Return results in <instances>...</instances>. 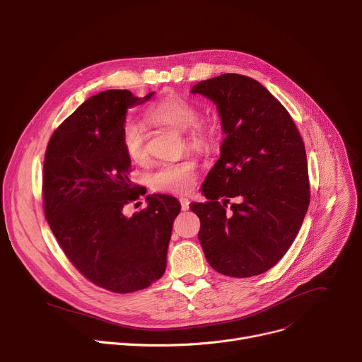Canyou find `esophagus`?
Here are the masks:
<instances>
[{
  "label": "esophagus",
  "instance_id": "34e87169",
  "mask_svg": "<svg viewBox=\"0 0 362 362\" xmlns=\"http://www.w3.org/2000/svg\"><path fill=\"white\" fill-rule=\"evenodd\" d=\"M179 201H180V206H182V211H187V209H189V204H190V201H189L187 198H180Z\"/></svg>",
  "mask_w": 362,
  "mask_h": 362
}]
</instances>
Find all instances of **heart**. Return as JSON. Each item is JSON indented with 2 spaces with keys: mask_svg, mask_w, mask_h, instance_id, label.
Here are the masks:
<instances>
[{
  "mask_svg": "<svg viewBox=\"0 0 362 362\" xmlns=\"http://www.w3.org/2000/svg\"><path fill=\"white\" fill-rule=\"evenodd\" d=\"M147 118L177 131H186V143L190 148H204L211 137L204 125L198 122L199 111L192 103L179 95L164 96L147 110ZM122 147L131 161L143 164L148 158L147 136L144 127L137 121H127L121 133ZM196 183V166L193 161L163 163L148 176L153 190L168 193H187Z\"/></svg>",
  "mask_w": 362,
  "mask_h": 362,
  "instance_id": "obj_1",
  "label": "heart"
}]
</instances>
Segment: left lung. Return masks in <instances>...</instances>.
I'll use <instances>...</instances> for the list:
<instances>
[{"label":"left lung","mask_w":362,"mask_h":362,"mask_svg":"<svg viewBox=\"0 0 362 362\" xmlns=\"http://www.w3.org/2000/svg\"><path fill=\"white\" fill-rule=\"evenodd\" d=\"M218 110L221 156L193 202L211 267L229 277L266 273L293 244L309 206L303 140L290 114L259 82L225 74L190 89ZM228 197H238L226 214ZM223 199L221 206L218 199Z\"/></svg>","instance_id":"obj_1"}]
</instances>
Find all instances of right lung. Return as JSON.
Here are the masks:
<instances>
[{
	"label": "right lung",
	"instance_id": "1",
	"mask_svg": "<svg viewBox=\"0 0 362 362\" xmlns=\"http://www.w3.org/2000/svg\"><path fill=\"white\" fill-rule=\"evenodd\" d=\"M153 95L110 89L90 96L54 131L45 156L43 201L52 233L88 280L114 293L146 288L164 274L180 212L173 196L153 193L146 209L124 215L139 189L128 177L122 127L128 110Z\"/></svg>",
	"mask_w": 362,
	"mask_h": 362
}]
</instances>
